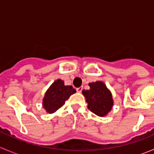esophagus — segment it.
<instances>
[{
	"instance_id": "esophagus-1",
	"label": "esophagus",
	"mask_w": 154,
	"mask_h": 154,
	"mask_svg": "<svg viewBox=\"0 0 154 154\" xmlns=\"http://www.w3.org/2000/svg\"><path fill=\"white\" fill-rule=\"evenodd\" d=\"M82 90H83V87H79V88H77V92L80 93L82 91Z\"/></svg>"
}]
</instances>
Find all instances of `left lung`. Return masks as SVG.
Instances as JSON below:
<instances>
[{
    "mask_svg": "<svg viewBox=\"0 0 154 154\" xmlns=\"http://www.w3.org/2000/svg\"><path fill=\"white\" fill-rule=\"evenodd\" d=\"M90 88L83 90V94L88 103V109L100 117L106 116L112 109V94L102 81L88 83Z\"/></svg>",
    "mask_w": 154,
    "mask_h": 154,
    "instance_id": "left-lung-1",
    "label": "left lung"
}]
</instances>
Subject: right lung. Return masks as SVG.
I'll return each mask as SVG.
<instances>
[{
	"mask_svg": "<svg viewBox=\"0 0 154 154\" xmlns=\"http://www.w3.org/2000/svg\"><path fill=\"white\" fill-rule=\"evenodd\" d=\"M76 90L71 86H66L64 81L57 79L48 88L42 100V106L49 114L55 112L64 105L66 100Z\"/></svg>",
	"mask_w": 154,
	"mask_h": 154,
	"instance_id": "obj_1",
	"label": "right lung"
}]
</instances>
